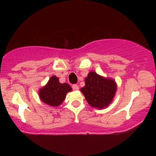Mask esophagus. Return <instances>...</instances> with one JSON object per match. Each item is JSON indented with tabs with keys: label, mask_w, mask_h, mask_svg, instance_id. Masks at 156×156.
<instances>
[{
	"label": "esophagus",
	"mask_w": 156,
	"mask_h": 156,
	"mask_svg": "<svg viewBox=\"0 0 156 156\" xmlns=\"http://www.w3.org/2000/svg\"><path fill=\"white\" fill-rule=\"evenodd\" d=\"M72 88L73 90H78V86L77 85V84H73L72 86Z\"/></svg>",
	"instance_id": "esophagus-1"
}]
</instances>
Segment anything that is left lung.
<instances>
[{
	"label": "left lung",
	"mask_w": 156,
	"mask_h": 156,
	"mask_svg": "<svg viewBox=\"0 0 156 156\" xmlns=\"http://www.w3.org/2000/svg\"><path fill=\"white\" fill-rule=\"evenodd\" d=\"M117 90L115 81L90 72L85 78V87L80 91L91 106L103 108L110 104Z\"/></svg>",
	"instance_id": "8db88e82"
}]
</instances>
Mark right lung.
Returning a JSON list of instances; mask_svg holds the SVG:
<instances>
[{"mask_svg":"<svg viewBox=\"0 0 156 156\" xmlns=\"http://www.w3.org/2000/svg\"><path fill=\"white\" fill-rule=\"evenodd\" d=\"M72 88L69 84L60 83L56 76H52L45 87L39 90L41 101L51 106H58L65 99L66 94Z\"/></svg>","mask_w":156,"mask_h":156,"instance_id":"obj_1","label":"right lung"}]
</instances>
